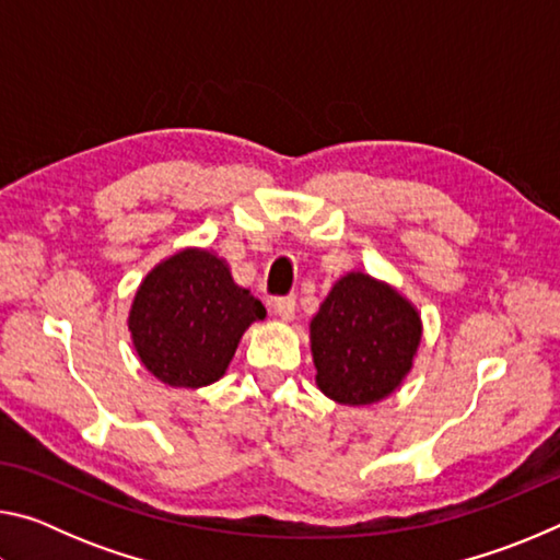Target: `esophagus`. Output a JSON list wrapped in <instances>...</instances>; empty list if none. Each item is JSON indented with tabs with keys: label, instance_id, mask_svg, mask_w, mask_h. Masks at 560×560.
I'll return each instance as SVG.
<instances>
[{
	"label": "esophagus",
	"instance_id": "34e87169",
	"mask_svg": "<svg viewBox=\"0 0 560 560\" xmlns=\"http://www.w3.org/2000/svg\"><path fill=\"white\" fill-rule=\"evenodd\" d=\"M271 308H273V314L281 316L283 320H291L293 314H296V296H279V299H273Z\"/></svg>",
	"mask_w": 560,
	"mask_h": 560
}]
</instances>
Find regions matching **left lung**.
<instances>
[{
  "instance_id": "left-lung-1",
  "label": "left lung",
  "mask_w": 560,
  "mask_h": 560,
  "mask_svg": "<svg viewBox=\"0 0 560 560\" xmlns=\"http://www.w3.org/2000/svg\"><path fill=\"white\" fill-rule=\"evenodd\" d=\"M420 336V316L400 293L348 273L311 320L316 383L343 405L383 400L410 371Z\"/></svg>"
}]
</instances>
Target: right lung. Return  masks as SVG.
<instances>
[{
  "instance_id": "1",
  "label": "right lung",
  "mask_w": 560,
  "mask_h": 560,
  "mask_svg": "<svg viewBox=\"0 0 560 560\" xmlns=\"http://www.w3.org/2000/svg\"><path fill=\"white\" fill-rule=\"evenodd\" d=\"M264 316L261 301L236 287L222 259L185 249L140 283L128 326L158 381L202 387L220 381L244 330Z\"/></svg>"
}]
</instances>
